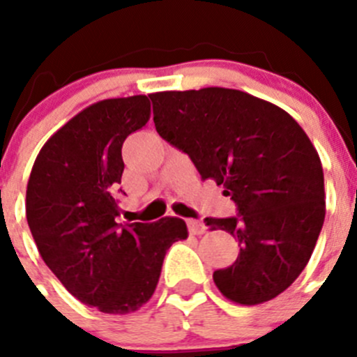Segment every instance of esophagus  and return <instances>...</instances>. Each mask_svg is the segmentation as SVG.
<instances>
[{
	"label": "esophagus",
	"mask_w": 357,
	"mask_h": 357,
	"mask_svg": "<svg viewBox=\"0 0 357 357\" xmlns=\"http://www.w3.org/2000/svg\"><path fill=\"white\" fill-rule=\"evenodd\" d=\"M188 229L192 235H204L207 231V226L204 221H197V219H188Z\"/></svg>",
	"instance_id": "obj_1"
}]
</instances>
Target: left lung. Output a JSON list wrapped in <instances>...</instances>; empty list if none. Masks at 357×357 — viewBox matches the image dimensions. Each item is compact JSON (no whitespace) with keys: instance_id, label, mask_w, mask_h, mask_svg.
<instances>
[{"instance_id":"obj_1","label":"left lung","mask_w":357,"mask_h":357,"mask_svg":"<svg viewBox=\"0 0 357 357\" xmlns=\"http://www.w3.org/2000/svg\"><path fill=\"white\" fill-rule=\"evenodd\" d=\"M157 132L188 153L202 179L225 186L238 218H205L231 233L240 254L214 271L231 302L257 305L285 291L311 259L325 221L318 152L290 114L240 89L150 95Z\"/></svg>"}]
</instances>
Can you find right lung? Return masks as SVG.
I'll return each mask as SVG.
<instances>
[{
  "label": "right lung",
  "mask_w": 357,
  "mask_h": 357,
  "mask_svg": "<svg viewBox=\"0 0 357 357\" xmlns=\"http://www.w3.org/2000/svg\"><path fill=\"white\" fill-rule=\"evenodd\" d=\"M150 112L145 95L86 107L50 136L29 176L25 214L43 261L77 301L107 314L146 304L165 252L188 238L179 218L115 222L122 143Z\"/></svg>",
  "instance_id": "right-lung-1"
}]
</instances>
